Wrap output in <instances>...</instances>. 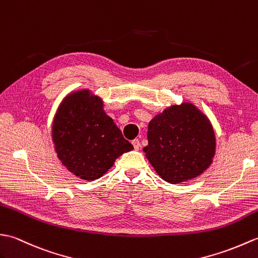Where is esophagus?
<instances>
[{
  "label": "esophagus",
  "mask_w": 258,
  "mask_h": 258,
  "mask_svg": "<svg viewBox=\"0 0 258 258\" xmlns=\"http://www.w3.org/2000/svg\"><path fill=\"white\" fill-rule=\"evenodd\" d=\"M133 145H134V148L136 149V150H139L140 149V141L138 140V139H135V140H133Z\"/></svg>",
  "instance_id": "1"
}]
</instances>
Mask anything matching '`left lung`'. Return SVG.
Returning <instances> with one entry per match:
<instances>
[{
    "mask_svg": "<svg viewBox=\"0 0 258 258\" xmlns=\"http://www.w3.org/2000/svg\"><path fill=\"white\" fill-rule=\"evenodd\" d=\"M144 151L157 173L176 184L209 168L215 152V135L209 119L184 102L167 108L149 122Z\"/></svg>",
    "mask_w": 258,
    "mask_h": 258,
    "instance_id": "1",
    "label": "left lung"
}]
</instances>
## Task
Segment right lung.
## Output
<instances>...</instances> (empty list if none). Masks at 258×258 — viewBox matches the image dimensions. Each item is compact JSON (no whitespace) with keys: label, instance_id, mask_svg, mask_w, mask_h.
I'll list each match as a JSON object with an SVG mask.
<instances>
[{"label":"right lung","instance_id":"obj_1","mask_svg":"<svg viewBox=\"0 0 258 258\" xmlns=\"http://www.w3.org/2000/svg\"><path fill=\"white\" fill-rule=\"evenodd\" d=\"M102 106L88 90L76 91L61 102L53 122L58 158L83 180L98 179L119 156L134 149Z\"/></svg>","mask_w":258,"mask_h":258}]
</instances>
